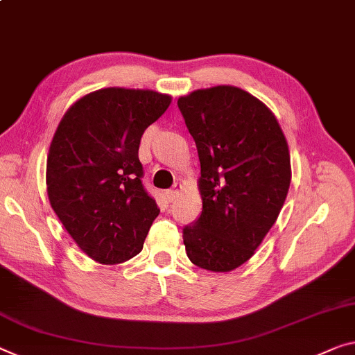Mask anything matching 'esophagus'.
<instances>
[{
	"instance_id": "esophagus-1",
	"label": "esophagus",
	"mask_w": 355,
	"mask_h": 355,
	"mask_svg": "<svg viewBox=\"0 0 355 355\" xmlns=\"http://www.w3.org/2000/svg\"><path fill=\"white\" fill-rule=\"evenodd\" d=\"M181 189H182L181 184H179V182L174 184L173 189H170V190H168V192H166V200H168V201H174V200H176L178 195H179V190H181Z\"/></svg>"
}]
</instances>
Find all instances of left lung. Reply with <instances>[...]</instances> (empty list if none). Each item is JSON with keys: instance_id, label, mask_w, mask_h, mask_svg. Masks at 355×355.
Listing matches in <instances>:
<instances>
[{"instance_id": "left-lung-1", "label": "left lung", "mask_w": 355, "mask_h": 355, "mask_svg": "<svg viewBox=\"0 0 355 355\" xmlns=\"http://www.w3.org/2000/svg\"><path fill=\"white\" fill-rule=\"evenodd\" d=\"M201 165L203 211L184 227L185 252L200 268L225 272L252 257L284 206L291 185L286 136L259 98L233 85L178 100Z\"/></svg>"}]
</instances>
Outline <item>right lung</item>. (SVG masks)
<instances>
[{"mask_svg": "<svg viewBox=\"0 0 355 355\" xmlns=\"http://www.w3.org/2000/svg\"><path fill=\"white\" fill-rule=\"evenodd\" d=\"M171 96L107 87L79 98L53 135L46 184L52 209L76 244L101 265L143 249L160 209L143 187L141 136Z\"/></svg>", "mask_w": 355, "mask_h": 355, "instance_id": "right-lung-1", "label": "right lung"}]
</instances>
